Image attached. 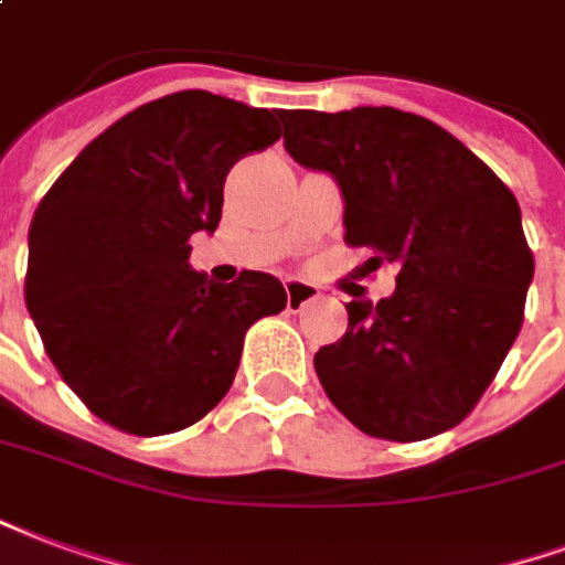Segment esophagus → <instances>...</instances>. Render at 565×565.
Segmentation results:
<instances>
[{
  "instance_id": "esophagus-1",
  "label": "esophagus",
  "mask_w": 565,
  "mask_h": 565,
  "mask_svg": "<svg viewBox=\"0 0 565 565\" xmlns=\"http://www.w3.org/2000/svg\"><path fill=\"white\" fill-rule=\"evenodd\" d=\"M284 287H287V308H290V311L302 308L305 302H311V299H317V296H320L317 284L299 281V278H290V281L284 284Z\"/></svg>"
}]
</instances>
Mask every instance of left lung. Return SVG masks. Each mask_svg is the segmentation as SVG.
<instances>
[{
	"label": "left lung",
	"mask_w": 565,
	"mask_h": 565,
	"mask_svg": "<svg viewBox=\"0 0 565 565\" xmlns=\"http://www.w3.org/2000/svg\"><path fill=\"white\" fill-rule=\"evenodd\" d=\"M284 146L344 194V242L395 294L347 302L317 377L359 431L413 443L467 419L524 323L533 250L515 194L425 116L395 107L281 110ZM356 296V294H353Z\"/></svg>",
	"instance_id": "8db88e82"
}]
</instances>
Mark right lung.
Listing matches in <instances>:
<instances>
[{"instance_id":"obj_1","label":"right lung","mask_w":565,"mask_h":565,"mask_svg":"<svg viewBox=\"0 0 565 565\" xmlns=\"http://www.w3.org/2000/svg\"><path fill=\"white\" fill-rule=\"evenodd\" d=\"M281 110L185 89L137 107L83 149L29 227L26 308L50 362L98 419L182 431L233 386L245 332L278 315V278L188 266L215 233L230 167L281 137Z\"/></svg>"}]
</instances>
